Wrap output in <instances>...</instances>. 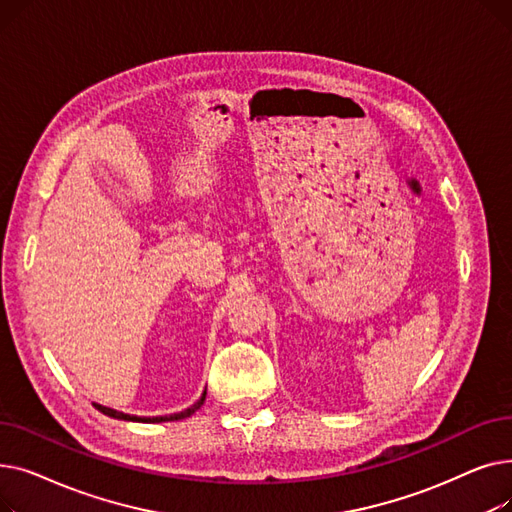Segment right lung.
<instances>
[{
  "label": "right lung",
  "mask_w": 512,
  "mask_h": 512,
  "mask_svg": "<svg viewBox=\"0 0 512 512\" xmlns=\"http://www.w3.org/2000/svg\"><path fill=\"white\" fill-rule=\"evenodd\" d=\"M205 394L207 392H203V396L195 402L193 407H188V409H184V411H180V413H174V415H164V417H134V415H126V413H120V411H114V409H107V407H101V405H95L97 407V411H101L103 415H107V417H114V419H124V421H143V423H161V421H178V419H184V417H191L197 409H201V405H203V400H205Z\"/></svg>",
  "instance_id": "right-lung-1"
}]
</instances>
